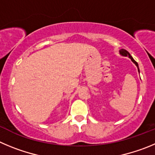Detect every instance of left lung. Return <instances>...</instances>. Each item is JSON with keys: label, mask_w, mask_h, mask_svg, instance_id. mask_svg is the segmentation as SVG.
Returning <instances> with one entry per match:
<instances>
[{"label": "left lung", "mask_w": 155, "mask_h": 155, "mask_svg": "<svg viewBox=\"0 0 155 155\" xmlns=\"http://www.w3.org/2000/svg\"><path fill=\"white\" fill-rule=\"evenodd\" d=\"M120 54L121 55H123V56H128V57H129V58H130V59H131L132 62H133L134 63L135 65H137V69H138V72H140V71H139V67H138V64H137V62L136 61H135L133 57H132L131 55H130V54L129 52H128V51H127V50L123 49V48H122V49L120 50Z\"/></svg>", "instance_id": "8db88e82"}]
</instances>
